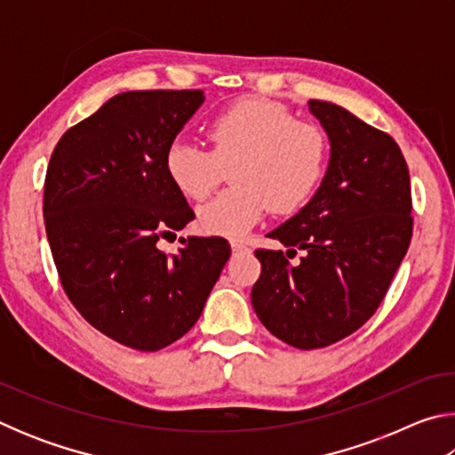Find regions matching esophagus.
Wrapping results in <instances>:
<instances>
[{
    "label": "esophagus",
    "mask_w": 455,
    "mask_h": 455,
    "mask_svg": "<svg viewBox=\"0 0 455 455\" xmlns=\"http://www.w3.org/2000/svg\"><path fill=\"white\" fill-rule=\"evenodd\" d=\"M230 249H233V252H246L249 251V246L241 241H230Z\"/></svg>",
    "instance_id": "esophagus-1"
}]
</instances>
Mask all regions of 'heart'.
<instances>
[{
  "mask_svg": "<svg viewBox=\"0 0 455 455\" xmlns=\"http://www.w3.org/2000/svg\"><path fill=\"white\" fill-rule=\"evenodd\" d=\"M212 150L190 140L168 146L166 172L184 196L203 200L230 172L235 188L198 209L204 233L241 238L271 211L295 212L319 187L327 140L319 126L295 120L283 104L246 98L211 122Z\"/></svg>",
  "mask_w": 455,
  "mask_h": 455,
  "instance_id": "1",
  "label": "heart"
}]
</instances>
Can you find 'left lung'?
<instances>
[{"label":"left lung","instance_id":"8db88e82","mask_svg":"<svg viewBox=\"0 0 455 455\" xmlns=\"http://www.w3.org/2000/svg\"><path fill=\"white\" fill-rule=\"evenodd\" d=\"M329 136L321 187L267 236L289 246L255 251L260 276L251 301L260 323L297 349L341 341L371 317L411 241V187L394 138L345 108L309 100ZM304 251L299 263L290 255Z\"/></svg>","mask_w":455,"mask_h":455}]
</instances>
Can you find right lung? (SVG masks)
<instances>
[{
  "label": "right lung",
  "instance_id": "1",
  "mask_svg": "<svg viewBox=\"0 0 455 455\" xmlns=\"http://www.w3.org/2000/svg\"><path fill=\"white\" fill-rule=\"evenodd\" d=\"M203 102V90L122 92L60 138L45 174L61 287L92 327L138 351L188 333L230 257L220 236L158 249L195 219L164 156Z\"/></svg>",
  "mask_w": 455,
  "mask_h": 455
}]
</instances>
